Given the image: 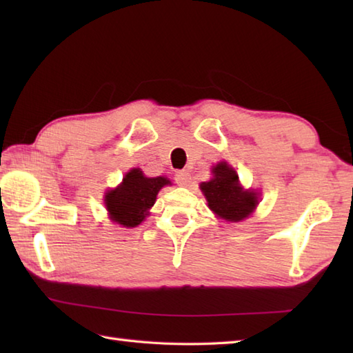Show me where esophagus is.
<instances>
[{"label": "esophagus", "mask_w": 353, "mask_h": 353, "mask_svg": "<svg viewBox=\"0 0 353 353\" xmlns=\"http://www.w3.org/2000/svg\"><path fill=\"white\" fill-rule=\"evenodd\" d=\"M174 181L177 185L181 186H188L190 182H191V176L188 171H176L174 174Z\"/></svg>", "instance_id": "obj_1"}]
</instances>
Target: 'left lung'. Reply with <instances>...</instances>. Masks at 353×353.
I'll return each mask as SVG.
<instances>
[{"mask_svg": "<svg viewBox=\"0 0 353 353\" xmlns=\"http://www.w3.org/2000/svg\"><path fill=\"white\" fill-rule=\"evenodd\" d=\"M214 177L200 185L208 200V206L228 221H241L258 205V194L244 191L238 182V174L226 162L212 168Z\"/></svg>", "mask_w": 353, "mask_h": 353, "instance_id": "left-lung-1", "label": "left lung"}]
</instances>
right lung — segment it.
<instances>
[{"instance_id": "obj_1", "label": "right lung", "mask_w": 353, "mask_h": 353, "mask_svg": "<svg viewBox=\"0 0 353 353\" xmlns=\"http://www.w3.org/2000/svg\"><path fill=\"white\" fill-rule=\"evenodd\" d=\"M168 183L165 177H145L138 168L127 172L123 183L109 191L104 199L112 221L124 228L138 226L154 205L157 192Z\"/></svg>"}]
</instances>
